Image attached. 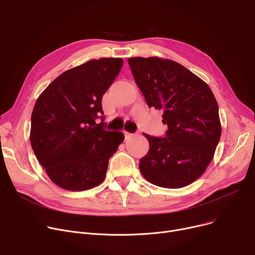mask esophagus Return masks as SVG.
I'll use <instances>...</instances> for the list:
<instances>
[{"label": "esophagus", "mask_w": 255, "mask_h": 255, "mask_svg": "<svg viewBox=\"0 0 255 255\" xmlns=\"http://www.w3.org/2000/svg\"><path fill=\"white\" fill-rule=\"evenodd\" d=\"M124 134H125V137L126 138H129V137H131L133 134H132V133H130V132H127V131H125L124 132Z\"/></svg>", "instance_id": "34e87169"}]
</instances>
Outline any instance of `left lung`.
Masks as SVG:
<instances>
[{"instance_id":"left-lung-1","label":"left lung","mask_w":255,"mask_h":255,"mask_svg":"<svg viewBox=\"0 0 255 255\" xmlns=\"http://www.w3.org/2000/svg\"><path fill=\"white\" fill-rule=\"evenodd\" d=\"M133 77L149 107L162 111L164 137L144 134L143 178L163 188H182L203 175L221 136L218 104L210 87L181 64L157 57L129 58Z\"/></svg>"}]
</instances>
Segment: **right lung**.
<instances>
[{"label":"right lung","instance_id":"obj_1","mask_svg":"<svg viewBox=\"0 0 255 255\" xmlns=\"http://www.w3.org/2000/svg\"><path fill=\"white\" fill-rule=\"evenodd\" d=\"M122 67L121 58L76 66L59 75L35 103L32 149L49 179L63 189L83 191L101 184L110 158L125 138L122 132L103 128L101 103Z\"/></svg>","mask_w":255,"mask_h":255}]
</instances>
